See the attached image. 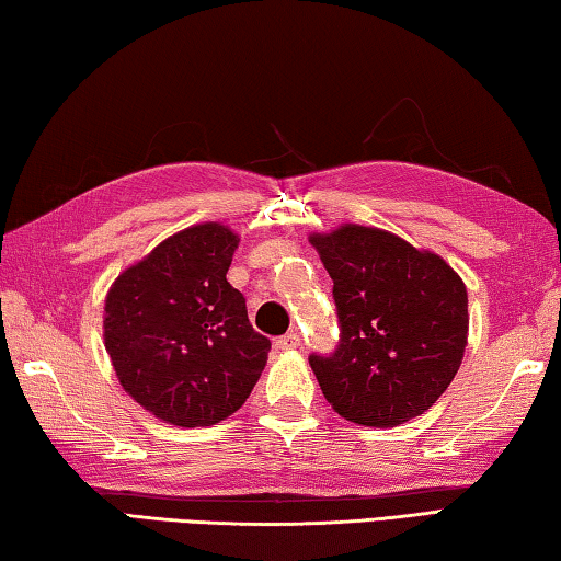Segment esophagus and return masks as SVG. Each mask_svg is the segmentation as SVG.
<instances>
[{
	"instance_id": "1",
	"label": "esophagus",
	"mask_w": 561,
	"mask_h": 561,
	"mask_svg": "<svg viewBox=\"0 0 561 561\" xmlns=\"http://www.w3.org/2000/svg\"><path fill=\"white\" fill-rule=\"evenodd\" d=\"M274 346H277L279 351H297L301 346V339L297 331H289V334H284L274 341Z\"/></svg>"
}]
</instances>
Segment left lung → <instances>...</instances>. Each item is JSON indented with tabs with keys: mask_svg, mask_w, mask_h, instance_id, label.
I'll return each mask as SVG.
<instances>
[{
	"mask_svg": "<svg viewBox=\"0 0 561 561\" xmlns=\"http://www.w3.org/2000/svg\"><path fill=\"white\" fill-rule=\"evenodd\" d=\"M334 279L341 339L311 356L331 408L351 423L396 428L438 401L468 346V289L440 254L366 225L309 237Z\"/></svg>",
	"mask_w": 561,
	"mask_h": 561,
	"instance_id": "8db88e82",
	"label": "left lung"
}]
</instances>
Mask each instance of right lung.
I'll use <instances>...</instances> for the list:
<instances>
[{"instance_id": "1", "label": "right lung", "mask_w": 561, "mask_h": 561, "mask_svg": "<svg viewBox=\"0 0 561 561\" xmlns=\"http://www.w3.org/2000/svg\"><path fill=\"white\" fill-rule=\"evenodd\" d=\"M240 234L222 222L185 227L111 284L103 344L133 401L180 428L217 425L250 398L270 339L227 282Z\"/></svg>"}]
</instances>
